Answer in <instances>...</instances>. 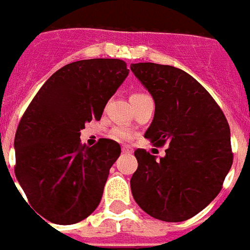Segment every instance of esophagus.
I'll return each instance as SVG.
<instances>
[{"mask_svg": "<svg viewBox=\"0 0 250 250\" xmlns=\"http://www.w3.org/2000/svg\"><path fill=\"white\" fill-rule=\"evenodd\" d=\"M133 152V148L129 147V146H123V153H131Z\"/></svg>", "mask_w": 250, "mask_h": 250, "instance_id": "34e87169", "label": "esophagus"}]
</instances>
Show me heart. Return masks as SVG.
Instances as JSON below:
<instances>
[{"label":"heart","instance_id":"1","mask_svg":"<svg viewBox=\"0 0 250 250\" xmlns=\"http://www.w3.org/2000/svg\"><path fill=\"white\" fill-rule=\"evenodd\" d=\"M134 95H141V94H134ZM112 137L116 138V139H119V141H129L133 137V133L127 127L116 126L112 130Z\"/></svg>","mask_w":250,"mask_h":250}]
</instances>
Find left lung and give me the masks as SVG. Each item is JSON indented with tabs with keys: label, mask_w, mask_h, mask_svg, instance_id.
I'll return each instance as SVG.
<instances>
[{
	"label": "left lung",
	"mask_w": 250,
	"mask_h": 250,
	"mask_svg": "<svg viewBox=\"0 0 250 250\" xmlns=\"http://www.w3.org/2000/svg\"><path fill=\"white\" fill-rule=\"evenodd\" d=\"M130 69L155 101L145 137L155 146H169L160 160L146 149L135 151L131 193L153 218L182 222L207 208L222 188L233 159L229 123L187 72L156 63H135Z\"/></svg>",
	"instance_id": "left-lung-1"
}]
</instances>
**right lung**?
Wrapping results in <instances>:
<instances>
[{
  "instance_id": "1",
  "label": "right lung",
  "mask_w": 250,
  "mask_h": 250,
  "mask_svg": "<svg viewBox=\"0 0 250 250\" xmlns=\"http://www.w3.org/2000/svg\"><path fill=\"white\" fill-rule=\"evenodd\" d=\"M129 75L120 59L69 63L32 99L17 129L15 175L32 207L55 225H73L101 203L109 169L121 153L112 139L87 147L80 130L101 120Z\"/></svg>"
}]
</instances>
